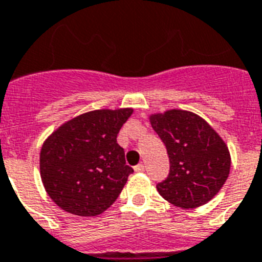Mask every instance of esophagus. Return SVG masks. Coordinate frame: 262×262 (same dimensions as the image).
<instances>
[{"label": "esophagus", "instance_id": "1", "mask_svg": "<svg viewBox=\"0 0 262 262\" xmlns=\"http://www.w3.org/2000/svg\"><path fill=\"white\" fill-rule=\"evenodd\" d=\"M144 169H145V165H144V164H138V165H136V167H135L136 172H142Z\"/></svg>", "mask_w": 262, "mask_h": 262}]
</instances>
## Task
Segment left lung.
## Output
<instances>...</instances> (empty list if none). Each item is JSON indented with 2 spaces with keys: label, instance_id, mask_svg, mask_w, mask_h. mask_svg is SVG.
<instances>
[{
  "label": "left lung",
  "instance_id": "left-lung-1",
  "mask_svg": "<svg viewBox=\"0 0 262 262\" xmlns=\"http://www.w3.org/2000/svg\"><path fill=\"white\" fill-rule=\"evenodd\" d=\"M169 157V175L157 191L184 210L206 205L229 178L231 157L226 142L201 116L171 109L149 116Z\"/></svg>",
  "mask_w": 262,
  "mask_h": 262
}]
</instances>
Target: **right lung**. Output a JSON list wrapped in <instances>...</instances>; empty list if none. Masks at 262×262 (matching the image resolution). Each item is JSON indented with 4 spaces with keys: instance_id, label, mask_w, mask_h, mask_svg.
I'll list each match as a JSON object with an SVG mask.
<instances>
[{
    "instance_id": "1",
    "label": "right lung",
    "mask_w": 262,
    "mask_h": 262,
    "mask_svg": "<svg viewBox=\"0 0 262 262\" xmlns=\"http://www.w3.org/2000/svg\"><path fill=\"white\" fill-rule=\"evenodd\" d=\"M133 109H101L74 117L51 133L40 150V176L61 210L95 216L116 202L133 169L117 135Z\"/></svg>"
}]
</instances>
